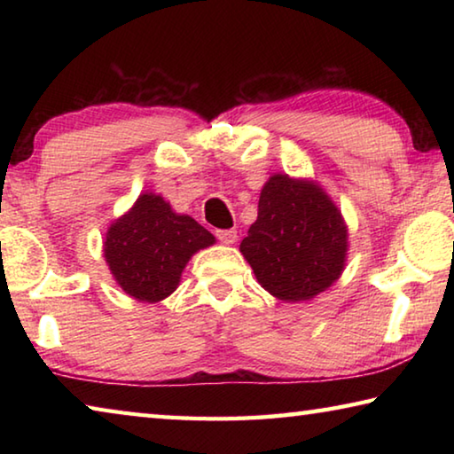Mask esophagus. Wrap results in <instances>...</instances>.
I'll list each match as a JSON object with an SVG mask.
<instances>
[{
    "label": "esophagus",
    "mask_w": 454,
    "mask_h": 454,
    "mask_svg": "<svg viewBox=\"0 0 454 454\" xmlns=\"http://www.w3.org/2000/svg\"><path fill=\"white\" fill-rule=\"evenodd\" d=\"M216 238L222 244H234L238 240L236 230H216Z\"/></svg>",
    "instance_id": "obj_1"
}]
</instances>
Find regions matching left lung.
Returning a JSON list of instances; mask_svg holds the SVG:
<instances>
[{"mask_svg": "<svg viewBox=\"0 0 454 454\" xmlns=\"http://www.w3.org/2000/svg\"><path fill=\"white\" fill-rule=\"evenodd\" d=\"M347 226L322 188L276 174L240 244L260 286L286 302L310 301L342 274Z\"/></svg>", "mask_w": 454, "mask_h": 454, "instance_id": "8db88e82", "label": "left lung"}]
</instances>
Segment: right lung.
Instances as JSON below:
<instances>
[{
    "mask_svg": "<svg viewBox=\"0 0 454 454\" xmlns=\"http://www.w3.org/2000/svg\"><path fill=\"white\" fill-rule=\"evenodd\" d=\"M210 244L208 230L150 192L107 230L104 256L126 294L158 302L178 286L190 256Z\"/></svg>",
    "mask_w": 454,
    "mask_h": 454,
    "instance_id": "add662e5",
    "label": "right lung"
}]
</instances>
